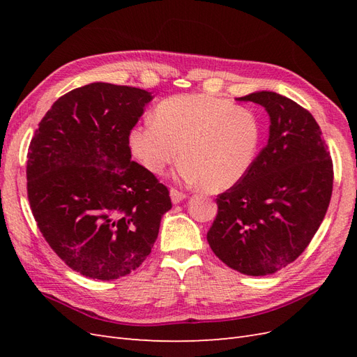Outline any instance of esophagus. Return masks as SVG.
Here are the masks:
<instances>
[{
  "instance_id": "obj_1",
  "label": "esophagus",
  "mask_w": 357,
  "mask_h": 357,
  "mask_svg": "<svg viewBox=\"0 0 357 357\" xmlns=\"http://www.w3.org/2000/svg\"><path fill=\"white\" fill-rule=\"evenodd\" d=\"M169 197H171L172 204H178V202H181L183 199L186 198V193H183V192H180V190L172 188V189L169 190Z\"/></svg>"
}]
</instances>
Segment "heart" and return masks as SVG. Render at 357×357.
I'll list each match as a JSON object with an SVG mask.
<instances>
[{"label": "heart", "instance_id": "heart-1", "mask_svg": "<svg viewBox=\"0 0 357 357\" xmlns=\"http://www.w3.org/2000/svg\"><path fill=\"white\" fill-rule=\"evenodd\" d=\"M129 132L134 156L152 174H164L181 158L178 177L211 190L241 181L255 164L261 126L247 107L205 93L174 95Z\"/></svg>", "mask_w": 357, "mask_h": 357}]
</instances>
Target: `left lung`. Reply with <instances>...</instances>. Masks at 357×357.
I'll return each mask as SVG.
<instances>
[{
	"label": "left lung",
	"instance_id": "left-lung-1",
	"mask_svg": "<svg viewBox=\"0 0 357 357\" xmlns=\"http://www.w3.org/2000/svg\"><path fill=\"white\" fill-rule=\"evenodd\" d=\"M265 107L268 144L247 176L218 197L207 234L214 255L245 275L274 274L305 250L329 207L333 165L308 110L275 92L238 98Z\"/></svg>",
	"mask_w": 357,
	"mask_h": 357
}]
</instances>
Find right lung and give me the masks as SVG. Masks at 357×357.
I'll list each match as a JSON object with an SVG mask.
<instances>
[{
  "mask_svg": "<svg viewBox=\"0 0 357 357\" xmlns=\"http://www.w3.org/2000/svg\"><path fill=\"white\" fill-rule=\"evenodd\" d=\"M152 92L91 83L62 95L31 139L26 189L40 232L84 277L116 280L142 265L172 205L131 160L129 132Z\"/></svg>",
  "mask_w": 357,
  "mask_h": 357,
  "instance_id": "add662e5",
  "label": "right lung"
}]
</instances>
